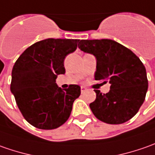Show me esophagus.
<instances>
[{
    "label": "esophagus",
    "instance_id": "obj_1",
    "mask_svg": "<svg viewBox=\"0 0 155 155\" xmlns=\"http://www.w3.org/2000/svg\"><path fill=\"white\" fill-rule=\"evenodd\" d=\"M86 90H87V88L85 87H81V93H84Z\"/></svg>",
    "mask_w": 155,
    "mask_h": 155
}]
</instances>
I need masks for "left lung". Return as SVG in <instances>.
<instances>
[{"label": "left lung", "mask_w": 155, "mask_h": 155, "mask_svg": "<svg viewBox=\"0 0 155 155\" xmlns=\"http://www.w3.org/2000/svg\"><path fill=\"white\" fill-rule=\"evenodd\" d=\"M79 49L95 56V80L110 84L107 94L94 90L96 99L89 104L94 116L110 124L130 120L138 112L147 91L146 68L139 57L110 39H82Z\"/></svg>", "instance_id": "1"}]
</instances>
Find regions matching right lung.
I'll use <instances>...</instances> for the list:
<instances>
[{
    "label": "right lung",
    "mask_w": 155,
    "mask_h": 155,
    "mask_svg": "<svg viewBox=\"0 0 155 155\" xmlns=\"http://www.w3.org/2000/svg\"><path fill=\"white\" fill-rule=\"evenodd\" d=\"M80 39L47 38L31 45L12 70L10 90L25 119L41 130H53L68 119L81 87L62 90L56 85L65 73L64 59L77 49Z\"/></svg>",
    "instance_id": "right-lung-1"
}]
</instances>
